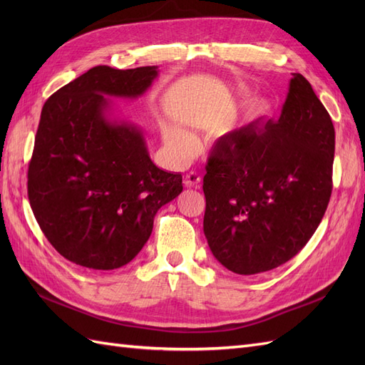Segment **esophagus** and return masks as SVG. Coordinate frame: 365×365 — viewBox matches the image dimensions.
I'll list each match as a JSON object with an SVG mask.
<instances>
[{"label":"esophagus","mask_w":365,"mask_h":365,"mask_svg":"<svg viewBox=\"0 0 365 365\" xmlns=\"http://www.w3.org/2000/svg\"><path fill=\"white\" fill-rule=\"evenodd\" d=\"M201 178H202L201 173H197V172L192 170V172H189V173H185V176H184V184H185L187 187H200Z\"/></svg>","instance_id":"esophagus-1"}]
</instances>
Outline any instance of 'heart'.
<instances>
[{"label":"heart","instance_id":"1","mask_svg":"<svg viewBox=\"0 0 365 365\" xmlns=\"http://www.w3.org/2000/svg\"><path fill=\"white\" fill-rule=\"evenodd\" d=\"M164 138H165V143H168V145L173 150L181 153V155H185V153L189 152V148L192 145L190 137L187 135L185 132H182L181 129L170 128V126L164 129Z\"/></svg>","mask_w":365,"mask_h":365}]
</instances>
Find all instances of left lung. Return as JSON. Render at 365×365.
Wrapping results in <instances>:
<instances>
[{
    "mask_svg": "<svg viewBox=\"0 0 365 365\" xmlns=\"http://www.w3.org/2000/svg\"><path fill=\"white\" fill-rule=\"evenodd\" d=\"M335 129L311 83L292 73L279 120L216 141L204 176V235L230 271L259 274L300 251L332 193Z\"/></svg>",
    "mask_w": 365,
    "mask_h": 365,
    "instance_id": "obj_1",
    "label": "left lung"
}]
</instances>
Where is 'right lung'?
Here are the masks:
<instances>
[{
  "instance_id": "right-lung-1",
  "label": "right lung",
  "mask_w": 365,
  "mask_h": 365,
  "mask_svg": "<svg viewBox=\"0 0 365 365\" xmlns=\"http://www.w3.org/2000/svg\"><path fill=\"white\" fill-rule=\"evenodd\" d=\"M157 67L98 65L43 103L29 164V201L50 244L67 260L115 269L148 242L158 210L182 192V176L157 168L143 130L111 120V97L137 98Z\"/></svg>"
}]
</instances>
